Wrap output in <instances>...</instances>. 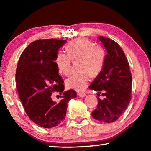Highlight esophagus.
<instances>
[{"label": "esophagus", "instance_id": "1", "mask_svg": "<svg viewBox=\"0 0 151 151\" xmlns=\"http://www.w3.org/2000/svg\"><path fill=\"white\" fill-rule=\"evenodd\" d=\"M78 94L80 97H84V96H86V94H85V93L84 92H78Z\"/></svg>", "mask_w": 151, "mask_h": 151}]
</instances>
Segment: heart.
<instances>
[{"instance_id": "obj_1", "label": "heart", "mask_w": 151, "mask_h": 151, "mask_svg": "<svg viewBox=\"0 0 151 151\" xmlns=\"http://www.w3.org/2000/svg\"><path fill=\"white\" fill-rule=\"evenodd\" d=\"M68 54L59 52L55 57V64L59 71L68 76L71 71V59H81L80 69L82 71L73 74L66 80L68 88L83 91L90 81L91 73L96 76L103 68L106 59L105 50L101 46H94L90 40L80 38L70 41L66 46Z\"/></svg>"}]
</instances>
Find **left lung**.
I'll list each match as a JSON object with an SVG mask.
<instances>
[{"mask_svg": "<svg viewBox=\"0 0 151 151\" xmlns=\"http://www.w3.org/2000/svg\"><path fill=\"white\" fill-rule=\"evenodd\" d=\"M99 39L106 50L103 68L90 85L104 96L98 99L92 117L100 122L111 123L123 114L132 98V78L129 63L120 46L111 39L99 36Z\"/></svg>", "mask_w": 151, "mask_h": 151, "instance_id": "8db88e82", "label": "left lung"}]
</instances>
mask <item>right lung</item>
Segmentation results:
<instances>
[{
	"label": "right lung",
	"instance_id": "1",
	"mask_svg": "<svg viewBox=\"0 0 151 151\" xmlns=\"http://www.w3.org/2000/svg\"><path fill=\"white\" fill-rule=\"evenodd\" d=\"M66 40L42 39L32 42L19 59L16 70L18 95L29 118L44 128H51L65 119L68 102L77 96L75 90L64 91V82L59 74L55 57ZM61 94L60 102L51 94Z\"/></svg>",
	"mask_w": 151,
	"mask_h": 151
}]
</instances>
